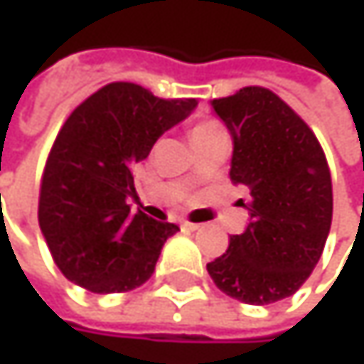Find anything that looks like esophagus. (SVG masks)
Here are the masks:
<instances>
[{"mask_svg": "<svg viewBox=\"0 0 364 364\" xmlns=\"http://www.w3.org/2000/svg\"><path fill=\"white\" fill-rule=\"evenodd\" d=\"M201 225H197V223H191V220H182V229H186V231H197Z\"/></svg>", "mask_w": 364, "mask_h": 364, "instance_id": "esophagus-1", "label": "esophagus"}]
</instances>
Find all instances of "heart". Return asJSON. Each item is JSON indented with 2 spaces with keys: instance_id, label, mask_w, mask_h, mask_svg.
I'll list each match as a JSON object with an SVG mask.
<instances>
[{
  "instance_id": "1",
  "label": "heart",
  "mask_w": 364,
  "mask_h": 364,
  "mask_svg": "<svg viewBox=\"0 0 364 364\" xmlns=\"http://www.w3.org/2000/svg\"><path fill=\"white\" fill-rule=\"evenodd\" d=\"M218 133H227L225 127L214 120V118H205V120H199L193 124L191 129V139H201V137H208V135H218Z\"/></svg>"
}]
</instances>
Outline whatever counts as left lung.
Instances as JSON below:
<instances>
[{
    "label": "left lung",
    "mask_w": 364,
    "mask_h": 364,
    "mask_svg": "<svg viewBox=\"0 0 364 364\" xmlns=\"http://www.w3.org/2000/svg\"><path fill=\"white\" fill-rule=\"evenodd\" d=\"M233 137L231 182L250 191V223L208 263L214 284L250 305L294 294L322 257L333 220V184L309 124L265 87L212 99Z\"/></svg>",
    "instance_id": "1"
}]
</instances>
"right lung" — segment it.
Wrapping results in <instances>:
<instances>
[{
  "mask_svg": "<svg viewBox=\"0 0 364 364\" xmlns=\"http://www.w3.org/2000/svg\"><path fill=\"white\" fill-rule=\"evenodd\" d=\"M195 105L193 97L161 99L133 82H109L68 116L44 165L38 220L70 282L109 294L150 279L163 244L180 229L131 212V167Z\"/></svg>",
  "mask_w": 364,
  "mask_h": 364,
  "instance_id": "obj_1",
  "label": "right lung"
}]
</instances>
